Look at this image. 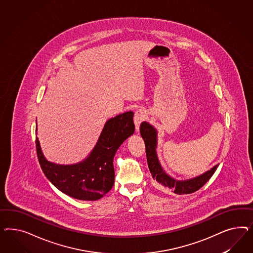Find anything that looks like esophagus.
<instances>
[{"mask_svg": "<svg viewBox=\"0 0 253 253\" xmlns=\"http://www.w3.org/2000/svg\"><path fill=\"white\" fill-rule=\"evenodd\" d=\"M146 119V111L144 109H138L135 111L134 113V118H133V121H134V124H135V129L136 130H139V127H140V124L143 123Z\"/></svg>", "mask_w": 253, "mask_h": 253, "instance_id": "esophagus-1", "label": "esophagus"}]
</instances>
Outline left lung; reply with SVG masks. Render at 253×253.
Here are the masks:
<instances>
[{"mask_svg":"<svg viewBox=\"0 0 253 253\" xmlns=\"http://www.w3.org/2000/svg\"><path fill=\"white\" fill-rule=\"evenodd\" d=\"M140 132L146 144V159L148 168L151 172V175L154 180H156L161 186L165 189L170 190L178 195H185L191 194L198 191L204 184L207 183L213 175V173L218 167V165L208 170L207 172L202 175L196 177L191 180L187 181H176L169 176L165 171L161 168V164L158 160L156 154V146H157V131L153 127L144 122L140 125Z\"/></svg>","mask_w":253,"mask_h":253,"instance_id":"1","label":"left lung"}]
</instances>
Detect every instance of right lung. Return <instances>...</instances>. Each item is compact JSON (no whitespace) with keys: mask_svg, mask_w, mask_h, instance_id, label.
Segmentation results:
<instances>
[{"mask_svg":"<svg viewBox=\"0 0 253 253\" xmlns=\"http://www.w3.org/2000/svg\"><path fill=\"white\" fill-rule=\"evenodd\" d=\"M133 113L126 112L107 121L92 153L76 165H56L45 160L38 138L36 150L45 176L60 191L74 199L97 200L109 191L115 179L113 159L118 148L134 132Z\"/></svg>","mask_w":253,"mask_h":253,"instance_id":"add662e5","label":"right lung"}]
</instances>
